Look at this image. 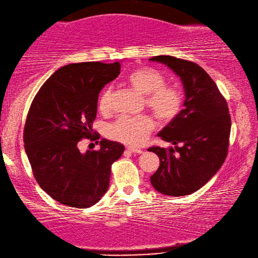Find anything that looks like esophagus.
Returning a JSON list of instances; mask_svg holds the SVG:
<instances>
[{"label":"esophagus","mask_w":258,"mask_h":258,"mask_svg":"<svg viewBox=\"0 0 258 258\" xmlns=\"http://www.w3.org/2000/svg\"><path fill=\"white\" fill-rule=\"evenodd\" d=\"M127 149H128L130 152H133V154H141V152H143V150H141V149L135 148V147H131V146L127 147Z\"/></svg>","instance_id":"esophagus-1"}]
</instances>
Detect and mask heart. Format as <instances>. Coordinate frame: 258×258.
Here are the masks:
<instances>
[{
  "label": "heart",
  "mask_w": 258,
  "mask_h": 258,
  "mask_svg": "<svg viewBox=\"0 0 258 258\" xmlns=\"http://www.w3.org/2000/svg\"><path fill=\"white\" fill-rule=\"evenodd\" d=\"M127 82L135 90L145 94L146 106L161 121L170 122L181 112L183 107V91L177 86L166 85V77L154 68L143 67L131 71ZM112 90L108 87L99 98L100 111L109 112L111 109ZM156 122L148 114L137 117H120L110 128V136L125 145L138 147L148 139L155 130Z\"/></svg>",
  "instance_id": "heart-1"
}]
</instances>
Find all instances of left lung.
<instances>
[{"label":"left lung","instance_id":"8db88e82","mask_svg":"<svg viewBox=\"0 0 258 258\" xmlns=\"http://www.w3.org/2000/svg\"><path fill=\"white\" fill-rule=\"evenodd\" d=\"M179 76L185 89L183 109L158 136L173 148L151 147L160 166L150 177L157 191L186 196L209 181L227 157L232 120L216 83L197 63L170 55L152 56Z\"/></svg>","mask_w":258,"mask_h":258}]
</instances>
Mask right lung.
I'll return each mask as SVG.
<instances>
[{"instance_id": "1", "label": "right lung", "mask_w": 258, "mask_h": 258, "mask_svg": "<svg viewBox=\"0 0 258 258\" xmlns=\"http://www.w3.org/2000/svg\"><path fill=\"white\" fill-rule=\"evenodd\" d=\"M120 63L81 62L60 68L36 93L24 125V148L36 182L54 201L87 208L109 187L111 165L124 147L92 130L101 89L120 73ZM89 139L99 151L78 150Z\"/></svg>"}]
</instances>
